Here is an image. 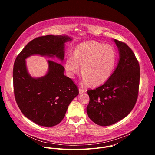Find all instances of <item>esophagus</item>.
Instances as JSON below:
<instances>
[{"mask_svg": "<svg viewBox=\"0 0 155 155\" xmlns=\"http://www.w3.org/2000/svg\"><path fill=\"white\" fill-rule=\"evenodd\" d=\"M86 90L84 89H82V88H79V94H82L83 93H85Z\"/></svg>", "mask_w": 155, "mask_h": 155, "instance_id": "34e87169", "label": "esophagus"}]
</instances>
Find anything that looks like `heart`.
Masks as SVG:
<instances>
[{"mask_svg":"<svg viewBox=\"0 0 155 155\" xmlns=\"http://www.w3.org/2000/svg\"><path fill=\"white\" fill-rule=\"evenodd\" d=\"M117 60L115 49L111 45L91 41L78 45L73 56L68 57L65 69L68 75L75 78L81 67L83 81L98 86L107 81L113 74Z\"/></svg>","mask_w":155,"mask_h":155,"instance_id":"1","label":"heart"}]
</instances>
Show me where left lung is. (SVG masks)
<instances>
[{"instance_id":"obj_1","label":"left lung","mask_w":155,"mask_h":155,"mask_svg":"<svg viewBox=\"0 0 155 155\" xmlns=\"http://www.w3.org/2000/svg\"><path fill=\"white\" fill-rule=\"evenodd\" d=\"M114 41L119 51L117 67L102 85L87 91L90 97L87 114L101 126L114 124L125 118L134 108L138 97L139 62L125 43L116 39Z\"/></svg>"}]
</instances>
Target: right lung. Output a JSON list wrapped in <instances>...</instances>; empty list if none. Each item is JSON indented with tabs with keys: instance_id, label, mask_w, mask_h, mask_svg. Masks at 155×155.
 I'll return each instance as SVG.
<instances>
[{
	"instance_id": "obj_1",
	"label": "right lung",
	"mask_w": 155,
	"mask_h": 155,
	"mask_svg": "<svg viewBox=\"0 0 155 155\" xmlns=\"http://www.w3.org/2000/svg\"><path fill=\"white\" fill-rule=\"evenodd\" d=\"M72 40L65 35L39 37L28 43L16 58L13 71L15 99L23 115L38 125L59 124L78 90L72 79L64 75L65 69L59 63L48 60L47 74L34 78L28 72L25 59L40 55L56 57L62 62L65 43Z\"/></svg>"
}]
</instances>
